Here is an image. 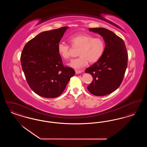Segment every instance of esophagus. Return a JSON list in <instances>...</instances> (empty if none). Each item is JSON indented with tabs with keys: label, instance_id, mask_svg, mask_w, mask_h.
I'll return each instance as SVG.
<instances>
[{
	"label": "esophagus",
	"instance_id": "34e87169",
	"mask_svg": "<svg viewBox=\"0 0 147 147\" xmlns=\"http://www.w3.org/2000/svg\"><path fill=\"white\" fill-rule=\"evenodd\" d=\"M82 71H83V70H76V74H78L81 73Z\"/></svg>",
	"mask_w": 147,
	"mask_h": 147
}]
</instances>
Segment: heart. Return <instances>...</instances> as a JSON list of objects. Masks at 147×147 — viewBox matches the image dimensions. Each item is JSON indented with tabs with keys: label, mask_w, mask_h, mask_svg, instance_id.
<instances>
[{
	"label": "heart",
	"mask_w": 147,
	"mask_h": 147,
	"mask_svg": "<svg viewBox=\"0 0 147 147\" xmlns=\"http://www.w3.org/2000/svg\"><path fill=\"white\" fill-rule=\"evenodd\" d=\"M70 45L74 47H79L78 58L71 61L69 65L76 69H79L89 63L98 61L102 56L105 49L104 40L101 37H94L87 34H78L72 35L68 38ZM58 52L64 59L70 57V46L60 42L57 46Z\"/></svg>",
	"instance_id": "obj_1"
}]
</instances>
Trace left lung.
I'll return each instance as SVG.
<instances>
[{"label": "left lung", "instance_id": "obj_1", "mask_svg": "<svg viewBox=\"0 0 147 147\" xmlns=\"http://www.w3.org/2000/svg\"><path fill=\"white\" fill-rule=\"evenodd\" d=\"M101 35L105 42L104 53L98 62L86 69L93 78L87 88L94 95L101 96L115 91L121 84L128 62V53L123 40L106 28H89Z\"/></svg>", "mask_w": 147, "mask_h": 147}]
</instances>
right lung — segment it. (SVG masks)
Wrapping results in <instances>:
<instances>
[{"label": "right lung", "mask_w": 147, "mask_h": 147, "mask_svg": "<svg viewBox=\"0 0 147 147\" xmlns=\"http://www.w3.org/2000/svg\"><path fill=\"white\" fill-rule=\"evenodd\" d=\"M68 27L44 31L25 45L21 67L30 88L37 95L57 98L64 90L75 70L64 67L57 46Z\"/></svg>", "instance_id": "1"}]
</instances>
